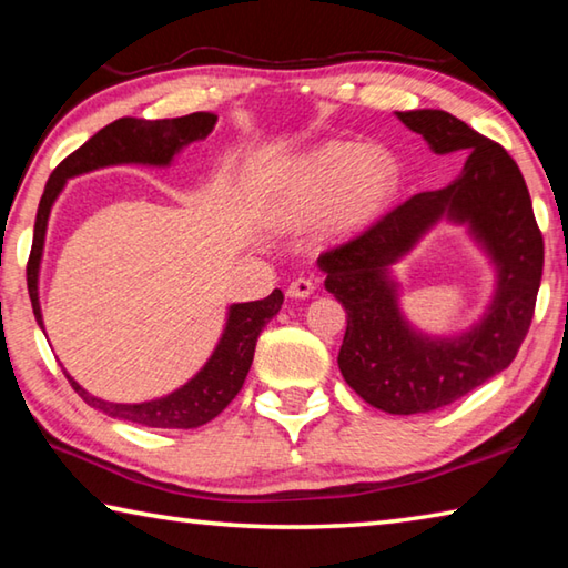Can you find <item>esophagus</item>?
Masks as SVG:
<instances>
[{"label": "esophagus", "instance_id": "obj_1", "mask_svg": "<svg viewBox=\"0 0 568 568\" xmlns=\"http://www.w3.org/2000/svg\"><path fill=\"white\" fill-rule=\"evenodd\" d=\"M315 291V283L311 277H295V281L287 285V295L291 297H311Z\"/></svg>", "mask_w": 568, "mask_h": 568}]
</instances>
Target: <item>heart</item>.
<instances>
[{
	"label": "heart",
	"mask_w": 568,
	"mask_h": 568,
	"mask_svg": "<svg viewBox=\"0 0 568 568\" xmlns=\"http://www.w3.org/2000/svg\"><path fill=\"white\" fill-rule=\"evenodd\" d=\"M398 182V162L383 148L325 145L297 162L275 203L285 220H303L333 202L331 223L348 230L386 207Z\"/></svg>",
	"instance_id": "1"
}]
</instances>
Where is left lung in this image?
<instances>
[{"label": "left lung", "instance_id": "obj_1", "mask_svg": "<svg viewBox=\"0 0 568 568\" xmlns=\"http://www.w3.org/2000/svg\"><path fill=\"white\" fill-rule=\"evenodd\" d=\"M436 155L466 152L446 187L418 192L368 230L318 257L325 287L343 303L348 328L338 368L358 396L396 416L430 413L464 398L511 365L534 318L544 237L511 155L444 110L396 112ZM466 224L497 267V291L474 329L436 339L412 328L397 307L389 265L438 219Z\"/></svg>", "mask_w": 568, "mask_h": 568}]
</instances>
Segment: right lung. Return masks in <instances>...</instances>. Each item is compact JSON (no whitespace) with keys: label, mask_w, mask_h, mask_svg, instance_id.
Returning a JSON list of instances; mask_svg holds the SVG:
<instances>
[{"label":"right lung","mask_w":568,"mask_h":568,"mask_svg":"<svg viewBox=\"0 0 568 568\" xmlns=\"http://www.w3.org/2000/svg\"><path fill=\"white\" fill-rule=\"evenodd\" d=\"M215 122L217 114L213 112H192L185 114V118L172 120L120 118L108 124V128H102L98 134H92L80 150H74L70 158H64L54 168L50 180H47L40 207H37L32 253L30 263H27V291H30L32 311L40 328H44V323L40 307V287H37V283H40L47 220H50V210L57 195L62 192L64 182L70 178L84 175V172L110 165H124V162L165 168L190 142L205 140L213 132ZM281 305V291H273L263 301L230 305L225 331L220 335L207 363L185 386L162 398L145 403H110L92 396L72 376H67V381L72 383V388L80 393V398L88 406L108 413V416L118 420H130L145 428H197L203 423L213 420L217 413H223L227 403L243 388L250 365H253L257 335L263 333L267 321L275 318Z\"/></svg>","instance_id":"obj_1"}]
</instances>
